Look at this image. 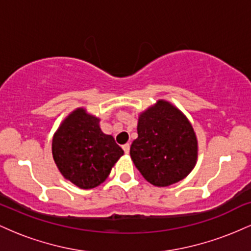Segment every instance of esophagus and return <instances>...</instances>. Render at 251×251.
I'll return each mask as SVG.
<instances>
[{"mask_svg": "<svg viewBox=\"0 0 251 251\" xmlns=\"http://www.w3.org/2000/svg\"><path fill=\"white\" fill-rule=\"evenodd\" d=\"M129 146H131V145H129L128 143L124 144V145H123V150H124V152H125V153H128V152H129Z\"/></svg>", "mask_w": 251, "mask_h": 251, "instance_id": "obj_1", "label": "esophagus"}]
</instances>
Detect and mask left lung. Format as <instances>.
Returning a JSON list of instances; mask_svg holds the SVG:
<instances>
[{
	"mask_svg": "<svg viewBox=\"0 0 251 251\" xmlns=\"http://www.w3.org/2000/svg\"><path fill=\"white\" fill-rule=\"evenodd\" d=\"M138 138L129 149L135 168L149 183L169 186L195 168L197 138L178 108L164 100L140 114Z\"/></svg>",
	"mask_w": 251,
	"mask_h": 251,
	"instance_id": "left-lung-1",
	"label": "left lung"
}]
</instances>
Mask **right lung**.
Here are the masks:
<instances>
[{"label":"right lung","instance_id":"add662e5","mask_svg":"<svg viewBox=\"0 0 251 251\" xmlns=\"http://www.w3.org/2000/svg\"><path fill=\"white\" fill-rule=\"evenodd\" d=\"M51 151L63 177L81 189L100 185L124 154L114 138L101 131L99 119L83 108L63 120L54 134Z\"/></svg>","mask_w":251,"mask_h":251}]
</instances>
